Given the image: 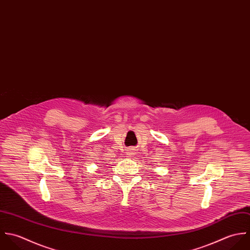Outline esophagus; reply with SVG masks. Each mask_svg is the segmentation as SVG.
Returning a JSON list of instances; mask_svg holds the SVG:
<instances>
[{
    "mask_svg": "<svg viewBox=\"0 0 250 250\" xmlns=\"http://www.w3.org/2000/svg\"><path fill=\"white\" fill-rule=\"evenodd\" d=\"M132 154H133V153H132V151H131V150H128V151H127V155H129V156H131V155H132Z\"/></svg>",
    "mask_w": 250,
    "mask_h": 250,
    "instance_id": "34e87169",
    "label": "esophagus"
}]
</instances>
